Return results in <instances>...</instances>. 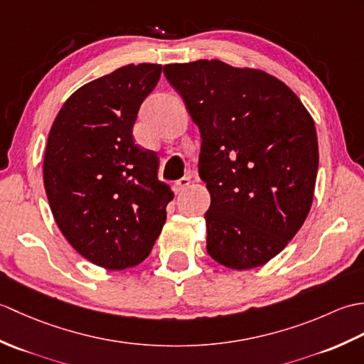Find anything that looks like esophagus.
Segmentation results:
<instances>
[{"mask_svg": "<svg viewBox=\"0 0 364 364\" xmlns=\"http://www.w3.org/2000/svg\"><path fill=\"white\" fill-rule=\"evenodd\" d=\"M191 184V178L189 176H183V178H180V180H178L175 184H173V191L175 192H181V191H184L186 189L188 186Z\"/></svg>", "mask_w": 364, "mask_h": 364, "instance_id": "1", "label": "esophagus"}]
</instances>
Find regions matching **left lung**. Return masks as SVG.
<instances>
[{
    "label": "left lung",
    "mask_w": 364,
    "mask_h": 364,
    "mask_svg": "<svg viewBox=\"0 0 364 364\" xmlns=\"http://www.w3.org/2000/svg\"><path fill=\"white\" fill-rule=\"evenodd\" d=\"M164 75L202 137L208 253L231 269L262 266L310 213L319 167L311 115L284 82L261 70L214 59L168 64Z\"/></svg>",
    "instance_id": "1"
}]
</instances>
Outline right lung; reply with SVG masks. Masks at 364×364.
I'll return each mask as SVG.
<instances>
[{
  "label": "right lung",
  "mask_w": 364,
  "mask_h": 364,
  "mask_svg": "<svg viewBox=\"0 0 364 364\" xmlns=\"http://www.w3.org/2000/svg\"><path fill=\"white\" fill-rule=\"evenodd\" d=\"M161 70L129 64L87 82L60 107L46 142L43 184L54 220L76 252L111 270L149 257L173 198L158 181L156 154L133 139Z\"/></svg>",
  "instance_id": "right-lung-1"
}]
</instances>
